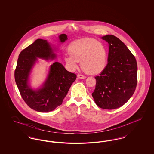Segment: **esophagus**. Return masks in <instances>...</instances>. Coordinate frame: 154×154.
I'll use <instances>...</instances> for the list:
<instances>
[{"label": "esophagus", "instance_id": "obj_1", "mask_svg": "<svg viewBox=\"0 0 154 154\" xmlns=\"http://www.w3.org/2000/svg\"><path fill=\"white\" fill-rule=\"evenodd\" d=\"M77 77L79 79H84L86 78V76H85L84 75H82V74H79L77 75Z\"/></svg>", "mask_w": 154, "mask_h": 154}]
</instances>
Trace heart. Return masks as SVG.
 Here are the masks:
<instances>
[{
  "label": "heart",
  "instance_id": "1",
  "mask_svg": "<svg viewBox=\"0 0 154 154\" xmlns=\"http://www.w3.org/2000/svg\"><path fill=\"white\" fill-rule=\"evenodd\" d=\"M65 60L69 67L75 70L81 61L82 69L92 74L100 73L106 67L108 53L102 43L92 38H84L73 42L69 46Z\"/></svg>",
  "mask_w": 154,
  "mask_h": 154
}]
</instances>
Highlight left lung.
Instances as JSON below:
<instances>
[{
    "instance_id": "8db88e82",
    "label": "left lung",
    "mask_w": 154,
    "mask_h": 154,
    "mask_svg": "<svg viewBox=\"0 0 154 154\" xmlns=\"http://www.w3.org/2000/svg\"><path fill=\"white\" fill-rule=\"evenodd\" d=\"M102 38L109 44L108 63L95 77V89L92 96L98 107L112 110L123 106L134 94L137 65L134 56L117 37L109 35Z\"/></svg>"
}]
</instances>
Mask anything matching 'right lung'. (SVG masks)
Returning a JSON list of instances; mask_svg holds the SVG:
<instances>
[{"mask_svg": "<svg viewBox=\"0 0 154 154\" xmlns=\"http://www.w3.org/2000/svg\"><path fill=\"white\" fill-rule=\"evenodd\" d=\"M61 42L67 39L65 34L59 37ZM55 55L47 40L37 39L20 52L14 72L15 80L23 100L33 110L49 112L62 104L72 84L77 78L74 73L66 70L63 66L55 62L50 66L43 87L35 91L28 85L30 72L37 58H55Z\"/></svg>", "mask_w": 154, "mask_h": 154, "instance_id": "right-lung-1", "label": "right lung"}]
</instances>
